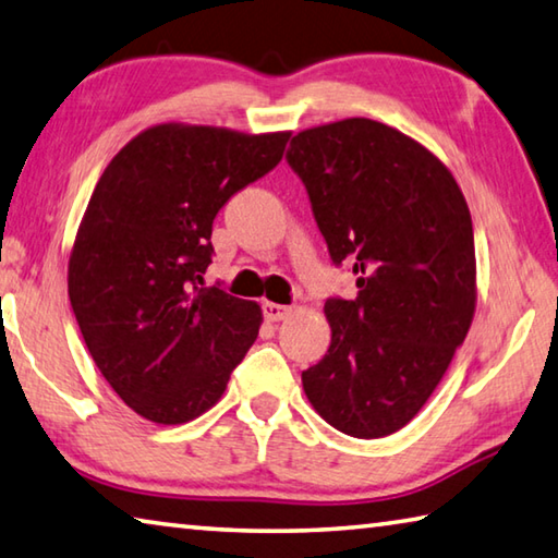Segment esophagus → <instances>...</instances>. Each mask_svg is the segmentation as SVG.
I'll use <instances>...</instances> for the list:
<instances>
[{
	"label": "esophagus",
	"mask_w": 558,
	"mask_h": 558,
	"mask_svg": "<svg viewBox=\"0 0 558 558\" xmlns=\"http://www.w3.org/2000/svg\"><path fill=\"white\" fill-rule=\"evenodd\" d=\"M263 314H266L268 322H280V319H288L290 317L292 307L278 305V302H263Z\"/></svg>",
	"instance_id": "obj_1"
}]
</instances>
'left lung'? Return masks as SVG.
<instances>
[{
    "mask_svg": "<svg viewBox=\"0 0 558 558\" xmlns=\"http://www.w3.org/2000/svg\"><path fill=\"white\" fill-rule=\"evenodd\" d=\"M333 263L356 272V300H329L331 343L302 388L324 422L380 439L437 390L475 314L469 205L444 160L380 121L353 117L292 136Z\"/></svg>",
    "mask_w": 558,
    "mask_h": 558,
    "instance_id": "1",
    "label": "left lung"
}]
</instances>
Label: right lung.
I'll return each mask as SVG.
<instances>
[{
  "instance_id": "right-lung-1",
  "label": "right lung",
  "mask_w": 558,
  "mask_h": 558,
  "mask_svg": "<svg viewBox=\"0 0 558 558\" xmlns=\"http://www.w3.org/2000/svg\"><path fill=\"white\" fill-rule=\"evenodd\" d=\"M288 138L166 121L131 138L95 185L68 295L99 373L144 420L185 424L215 408L256 341L258 302L202 288L211 221L280 163Z\"/></svg>"
}]
</instances>
